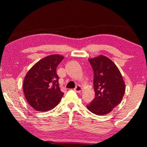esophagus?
<instances>
[{
	"mask_svg": "<svg viewBox=\"0 0 147 147\" xmlns=\"http://www.w3.org/2000/svg\"><path fill=\"white\" fill-rule=\"evenodd\" d=\"M82 87L80 85H78L75 88V89H74V91H75L76 92H77V93H80V92H82Z\"/></svg>",
	"mask_w": 147,
	"mask_h": 147,
	"instance_id": "esophagus-1",
	"label": "esophagus"
}]
</instances>
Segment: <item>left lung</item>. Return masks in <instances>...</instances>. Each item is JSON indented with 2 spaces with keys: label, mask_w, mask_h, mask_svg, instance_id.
<instances>
[{
  "label": "left lung",
  "mask_w": 147,
  "mask_h": 147,
  "mask_svg": "<svg viewBox=\"0 0 147 147\" xmlns=\"http://www.w3.org/2000/svg\"><path fill=\"white\" fill-rule=\"evenodd\" d=\"M94 71L95 98L87 108L96 115L110 113L122 101L125 93V84L116 64L100 55L88 59Z\"/></svg>",
  "instance_id": "1"
}]
</instances>
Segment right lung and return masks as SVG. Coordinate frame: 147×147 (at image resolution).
<instances>
[{"label": "right lung", "mask_w": 147, "mask_h": 147, "mask_svg": "<svg viewBox=\"0 0 147 147\" xmlns=\"http://www.w3.org/2000/svg\"><path fill=\"white\" fill-rule=\"evenodd\" d=\"M63 56L48 55L37 62L26 74L23 92L28 104L35 110H51L59 103L63 93L61 91L56 69Z\"/></svg>", "instance_id": "add662e5"}]
</instances>
